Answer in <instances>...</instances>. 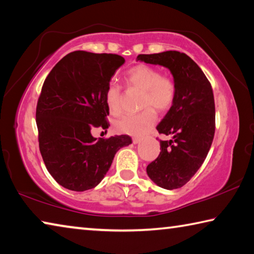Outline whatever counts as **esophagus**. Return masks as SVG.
Instances as JSON below:
<instances>
[{
  "mask_svg": "<svg viewBox=\"0 0 254 254\" xmlns=\"http://www.w3.org/2000/svg\"><path fill=\"white\" fill-rule=\"evenodd\" d=\"M132 141H133V143H134V144H137V143L141 142V137H133Z\"/></svg>",
  "mask_w": 254,
  "mask_h": 254,
  "instance_id": "1",
  "label": "esophagus"
}]
</instances>
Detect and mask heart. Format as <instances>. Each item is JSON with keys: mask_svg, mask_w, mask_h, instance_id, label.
<instances>
[{"mask_svg": "<svg viewBox=\"0 0 254 254\" xmlns=\"http://www.w3.org/2000/svg\"><path fill=\"white\" fill-rule=\"evenodd\" d=\"M128 86L143 91L141 106L145 107L136 114H127L115 122V130L122 134L142 135L157 121V110L165 111L173 105L176 86L169 77L162 76L156 67L137 65L131 68L126 76ZM105 103L110 113L120 114L122 109V92L117 83H111L105 91ZM153 107L151 108V106Z\"/></svg>", "mask_w": 254, "mask_h": 254, "instance_id": "obj_1", "label": "heart"}]
</instances>
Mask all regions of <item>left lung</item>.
Listing matches in <instances>:
<instances>
[{"instance_id": "left-lung-1", "label": "left lung", "mask_w": 254, "mask_h": 254, "mask_svg": "<svg viewBox=\"0 0 254 254\" xmlns=\"http://www.w3.org/2000/svg\"><path fill=\"white\" fill-rule=\"evenodd\" d=\"M136 60L168 68L174 77L175 101L157 127L171 139L160 141V154L148 165L147 174L159 187L180 188L200 168L213 142L212 86L194 60L179 51L139 55Z\"/></svg>"}]
</instances>
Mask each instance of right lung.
I'll use <instances>...</instances> for the list:
<instances>
[{
    "label": "right lung",
    "instance_id": "add662e5",
    "mask_svg": "<svg viewBox=\"0 0 254 254\" xmlns=\"http://www.w3.org/2000/svg\"><path fill=\"white\" fill-rule=\"evenodd\" d=\"M123 57L74 51L56 65L42 86L36 120L47 170L60 186L84 191L105 177L115 153L132 143L128 135L100 139L92 128L109 127L105 91Z\"/></svg>",
    "mask_w": 254,
    "mask_h": 254
}]
</instances>
